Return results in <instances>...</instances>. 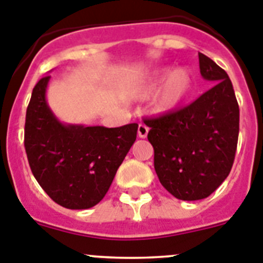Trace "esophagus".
Here are the masks:
<instances>
[{
  "mask_svg": "<svg viewBox=\"0 0 263 263\" xmlns=\"http://www.w3.org/2000/svg\"><path fill=\"white\" fill-rule=\"evenodd\" d=\"M148 131L149 128L145 126V124H139V128H137V135H139V137L145 139L146 135H148Z\"/></svg>",
  "mask_w": 263,
  "mask_h": 263,
  "instance_id": "obj_1",
  "label": "esophagus"
}]
</instances>
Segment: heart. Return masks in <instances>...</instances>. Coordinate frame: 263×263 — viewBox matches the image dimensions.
Segmentation results:
<instances>
[{
  "label": "heart",
  "mask_w": 263,
  "mask_h": 263,
  "mask_svg": "<svg viewBox=\"0 0 263 263\" xmlns=\"http://www.w3.org/2000/svg\"><path fill=\"white\" fill-rule=\"evenodd\" d=\"M158 90L153 101V108L157 112H169L181 106L194 90V77L186 68H164L152 74L141 85L137 96L148 98Z\"/></svg>",
  "instance_id": "obj_1"
}]
</instances>
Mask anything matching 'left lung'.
Segmentation results:
<instances>
[{"label":"left lung","instance_id":"left-lung-1","mask_svg":"<svg viewBox=\"0 0 263 263\" xmlns=\"http://www.w3.org/2000/svg\"><path fill=\"white\" fill-rule=\"evenodd\" d=\"M200 74L212 87L191 105L145 119L161 184L177 199L211 195L235 161L240 110L228 74L199 53Z\"/></svg>","mask_w":263,"mask_h":263}]
</instances>
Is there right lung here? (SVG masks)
<instances>
[{
    "instance_id": "1",
    "label": "right lung",
    "mask_w": 263,
    "mask_h": 263,
    "mask_svg": "<svg viewBox=\"0 0 263 263\" xmlns=\"http://www.w3.org/2000/svg\"><path fill=\"white\" fill-rule=\"evenodd\" d=\"M49 79L46 76L35 85L26 111L28 164L53 202L69 210H86L103 199L136 140L139 126L64 124L47 103Z\"/></svg>"
}]
</instances>
